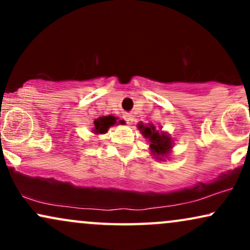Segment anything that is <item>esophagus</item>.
Masks as SVG:
<instances>
[{"label": "esophagus", "mask_w": 250, "mask_h": 250, "mask_svg": "<svg viewBox=\"0 0 250 250\" xmlns=\"http://www.w3.org/2000/svg\"><path fill=\"white\" fill-rule=\"evenodd\" d=\"M125 121H127L128 125H133L135 117H134V115H131V114H127V115L125 116Z\"/></svg>", "instance_id": "obj_1"}]
</instances>
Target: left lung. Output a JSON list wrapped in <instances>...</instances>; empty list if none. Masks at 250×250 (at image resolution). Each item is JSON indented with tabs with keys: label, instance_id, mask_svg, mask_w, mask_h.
Segmentation results:
<instances>
[{
	"label": "left lung",
	"instance_id": "left-lung-1",
	"mask_svg": "<svg viewBox=\"0 0 250 250\" xmlns=\"http://www.w3.org/2000/svg\"><path fill=\"white\" fill-rule=\"evenodd\" d=\"M137 127L141 130L143 136L149 140L151 154L157 160H162V157L167 156L170 153V149L173 148V140L168 134L156 130L154 125H145L140 123Z\"/></svg>",
	"mask_w": 250,
	"mask_h": 250
}]
</instances>
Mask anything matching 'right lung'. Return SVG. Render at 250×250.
Segmentation results:
<instances>
[{
	"label": "right lung",
	"instance_id": "1",
	"mask_svg": "<svg viewBox=\"0 0 250 250\" xmlns=\"http://www.w3.org/2000/svg\"><path fill=\"white\" fill-rule=\"evenodd\" d=\"M119 123H122L121 120H120ZM114 125H116L115 116H111V115L102 116L94 121V125H95V127H94L93 130L95 134H105L108 131V129Z\"/></svg>",
	"mask_w": 250,
	"mask_h": 250
}]
</instances>
